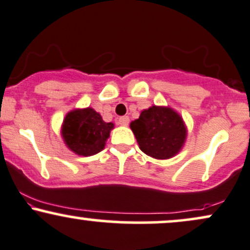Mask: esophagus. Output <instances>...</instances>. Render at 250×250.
Returning a JSON list of instances; mask_svg holds the SVG:
<instances>
[{"label": "esophagus", "mask_w": 250, "mask_h": 250, "mask_svg": "<svg viewBox=\"0 0 250 250\" xmlns=\"http://www.w3.org/2000/svg\"><path fill=\"white\" fill-rule=\"evenodd\" d=\"M128 123H129V117L128 116H121L119 119V125H128Z\"/></svg>", "instance_id": "1"}]
</instances>
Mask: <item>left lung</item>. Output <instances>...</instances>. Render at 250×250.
I'll use <instances>...</instances> for the list:
<instances>
[{
	"instance_id": "1",
	"label": "left lung",
	"mask_w": 250,
	"mask_h": 250,
	"mask_svg": "<svg viewBox=\"0 0 250 250\" xmlns=\"http://www.w3.org/2000/svg\"><path fill=\"white\" fill-rule=\"evenodd\" d=\"M138 146L156 159H169L184 146L188 128L179 113L171 107L151 106L130 123Z\"/></svg>"
}]
</instances>
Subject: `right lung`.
Instances as JSON below:
<instances>
[{
    "label": "right lung",
    "instance_id": "obj_1",
    "mask_svg": "<svg viewBox=\"0 0 250 250\" xmlns=\"http://www.w3.org/2000/svg\"><path fill=\"white\" fill-rule=\"evenodd\" d=\"M112 129L113 122H104L100 114L87 107L66 114L60 134L71 151L87 157L104 149Z\"/></svg>",
    "mask_w": 250,
    "mask_h": 250
}]
</instances>
